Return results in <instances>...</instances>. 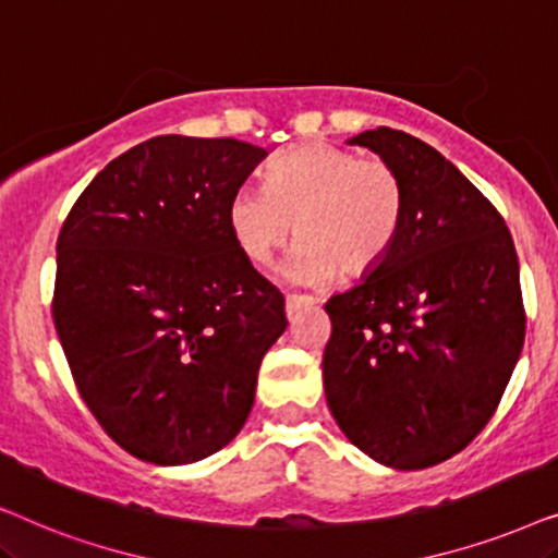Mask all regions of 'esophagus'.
<instances>
[{"instance_id":"obj_1","label":"esophagus","mask_w":558,"mask_h":558,"mask_svg":"<svg viewBox=\"0 0 558 558\" xmlns=\"http://www.w3.org/2000/svg\"><path fill=\"white\" fill-rule=\"evenodd\" d=\"M310 304H315V300H312V296H302V294H289V296H287V315L292 317L296 310H302V307H310Z\"/></svg>"}]
</instances>
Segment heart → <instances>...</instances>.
<instances>
[{"mask_svg": "<svg viewBox=\"0 0 558 558\" xmlns=\"http://www.w3.org/2000/svg\"><path fill=\"white\" fill-rule=\"evenodd\" d=\"M407 213V185L388 159L330 144H304L279 157L266 187L241 185L228 223L241 254L266 264L296 231L284 279L325 284L361 279L391 254Z\"/></svg>", "mask_w": 558, "mask_h": 558, "instance_id": "b5f03b06", "label": "heart"}]
</instances>
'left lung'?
Listing matches in <instances>:
<instances>
[{
  "label": "left lung",
  "instance_id": "8db88e82",
  "mask_svg": "<svg viewBox=\"0 0 558 558\" xmlns=\"http://www.w3.org/2000/svg\"><path fill=\"white\" fill-rule=\"evenodd\" d=\"M348 144L399 170L407 213L386 262L325 304L327 407L361 452L424 470L498 409L525 338L521 269L506 220L437 149L388 126Z\"/></svg>",
  "mask_w": 558,
  "mask_h": 558
}]
</instances>
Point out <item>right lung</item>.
I'll use <instances>...</instances> for the list:
<instances>
[{"label":"right lung","mask_w":558,"mask_h":558,"mask_svg":"<svg viewBox=\"0 0 558 558\" xmlns=\"http://www.w3.org/2000/svg\"><path fill=\"white\" fill-rule=\"evenodd\" d=\"M269 155L167 134L90 180L58 235L52 319L104 432L144 462L223 449L287 330L284 296L241 254L228 205Z\"/></svg>","instance_id":"right-lung-1"}]
</instances>
